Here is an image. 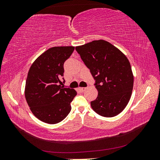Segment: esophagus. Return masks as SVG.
<instances>
[{
    "mask_svg": "<svg viewBox=\"0 0 160 160\" xmlns=\"http://www.w3.org/2000/svg\"><path fill=\"white\" fill-rule=\"evenodd\" d=\"M80 89V90L81 91V92H84V91H85L86 90V88H79Z\"/></svg>",
    "mask_w": 160,
    "mask_h": 160,
    "instance_id": "1",
    "label": "esophagus"
}]
</instances>
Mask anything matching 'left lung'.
Wrapping results in <instances>:
<instances>
[{
	"label": "left lung",
	"instance_id": "1",
	"mask_svg": "<svg viewBox=\"0 0 160 160\" xmlns=\"http://www.w3.org/2000/svg\"><path fill=\"white\" fill-rule=\"evenodd\" d=\"M90 70L98 90L90 102L92 109L104 117H113L125 109L133 88V75L126 56L111 43L95 40L75 47Z\"/></svg>",
	"mask_w": 160,
	"mask_h": 160
}]
</instances>
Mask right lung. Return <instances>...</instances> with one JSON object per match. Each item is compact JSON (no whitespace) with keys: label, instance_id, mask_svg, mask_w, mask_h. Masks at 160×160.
<instances>
[{"label":"right lung","instance_id":"right-lung-1","mask_svg":"<svg viewBox=\"0 0 160 160\" xmlns=\"http://www.w3.org/2000/svg\"><path fill=\"white\" fill-rule=\"evenodd\" d=\"M74 49V47L48 48L29 68L25 85V98L33 114L43 122L58 123L71 110L70 103L77 92L73 89L61 85L65 81L63 64Z\"/></svg>","mask_w":160,"mask_h":160}]
</instances>
